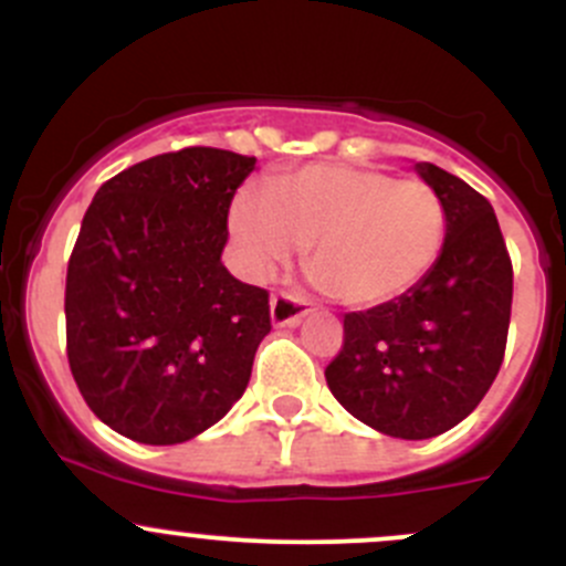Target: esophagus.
<instances>
[{
  "label": "esophagus",
  "instance_id": "1",
  "mask_svg": "<svg viewBox=\"0 0 566 566\" xmlns=\"http://www.w3.org/2000/svg\"><path fill=\"white\" fill-rule=\"evenodd\" d=\"M310 304L301 298H293L287 293H279L271 298V323L276 328H295L306 315H310Z\"/></svg>",
  "mask_w": 566,
  "mask_h": 566
}]
</instances>
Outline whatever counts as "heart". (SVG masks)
<instances>
[{
    "label": "heart",
    "instance_id": "obj_1",
    "mask_svg": "<svg viewBox=\"0 0 566 566\" xmlns=\"http://www.w3.org/2000/svg\"><path fill=\"white\" fill-rule=\"evenodd\" d=\"M232 256L265 282L310 243L319 290L373 310L413 290L447 243V205L421 180L380 169L306 167L276 177L268 193L241 191L230 205Z\"/></svg>",
    "mask_w": 566,
    "mask_h": 566
}]
</instances>
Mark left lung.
<instances>
[{"label":"left lung","mask_w":566,"mask_h":566,"mask_svg":"<svg viewBox=\"0 0 566 566\" xmlns=\"http://www.w3.org/2000/svg\"><path fill=\"white\" fill-rule=\"evenodd\" d=\"M416 172L447 205L441 256L405 295L345 315V345L325 367L347 413L402 441L441 436L482 402L512 312V262L493 205L436 164Z\"/></svg>","instance_id":"8db88e82"}]
</instances>
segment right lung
Returning a JSON list of instances; mask_svg holds the SVG:
<instances>
[{
    "label": "right lung",
    "instance_id": "1",
    "mask_svg": "<svg viewBox=\"0 0 566 566\" xmlns=\"http://www.w3.org/2000/svg\"><path fill=\"white\" fill-rule=\"evenodd\" d=\"M256 158L186 147L114 175L67 262V361L84 402L130 441L197 438L243 397L271 331L268 293L221 262Z\"/></svg>",
    "mask_w": 566,
    "mask_h": 566
}]
</instances>
